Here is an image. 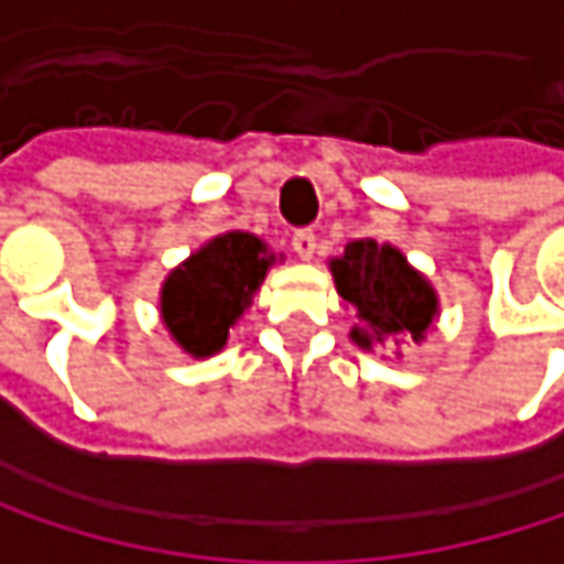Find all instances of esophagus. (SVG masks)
Returning a JSON list of instances; mask_svg holds the SVG:
<instances>
[{"label": "esophagus", "mask_w": 564, "mask_h": 564, "mask_svg": "<svg viewBox=\"0 0 564 564\" xmlns=\"http://www.w3.org/2000/svg\"><path fill=\"white\" fill-rule=\"evenodd\" d=\"M290 245H293V251H296V258H300V261H310V258L316 254V235H313L310 228L296 231Z\"/></svg>", "instance_id": "1"}]
</instances>
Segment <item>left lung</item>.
I'll return each instance as SVG.
<instances>
[{"mask_svg": "<svg viewBox=\"0 0 564 564\" xmlns=\"http://www.w3.org/2000/svg\"><path fill=\"white\" fill-rule=\"evenodd\" d=\"M329 274L336 293L359 316L349 339L362 352L401 346L404 339L424 343L437 323V290L389 241H349L339 258H329Z\"/></svg>", "mask_w": 564, "mask_h": 564, "instance_id": "left-lung-1", "label": "left lung"}]
</instances>
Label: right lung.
I'll return each mask as SVG.
<instances>
[{
	"label": "right lung",
	"mask_w": 564,
	"mask_h": 564,
	"mask_svg": "<svg viewBox=\"0 0 564 564\" xmlns=\"http://www.w3.org/2000/svg\"><path fill=\"white\" fill-rule=\"evenodd\" d=\"M283 261L251 231H225L172 268L160 290V316L172 343L192 359L225 349L228 329L245 316L268 271Z\"/></svg>",
	"instance_id": "obj_1"
}]
</instances>
